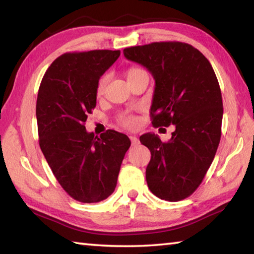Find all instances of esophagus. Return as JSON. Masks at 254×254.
I'll list each match as a JSON object with an SVG mask.
<instances>
[{"instance_id":"esophagus-1","label":"esophagus","mask_w":254,"mask_h":254,"mask_svg":"<svg viewBox=\"0 0 254 254\" xmlns=\"http://www.w3.org/2000/svg\"><path fill=\"white\" fill-rule=\"evenodd\" d=\"M129 138H130V141H131V145L132 146L139 145V139H138L136 136H129Z\"/></svg>"}]
</instances>
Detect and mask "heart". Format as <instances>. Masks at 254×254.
Segmentation results:
<instances>
[{
  "label": "heart",
  "mask_w": 254,
  "mask_h": 254,
  "mask_svg": "<svg viewBox=\"0 0 254 254\" xmlns=\"http://www.w3.org/2000/svg\"><path fill=\"white\" fill-rule=\"evenodd\" d=\"M142 69L138 68V67H131L129 68L127 71V79L130 80L131 78L136 77L137 75H139L140 73H142ZM107 83V76H103L102 78L99 79V82L97 84V95H102L105 90V86H106ZM119 122H121L124 126H126L128 128H133L137 126V119L136 117L131 116V115H123L119 118Z\"/></svg>",
  "instance_id": "heart-1"
}]
</instances>
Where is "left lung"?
<instances>
[{
  "label": "left lung",
  "mask_w": 254,
  "mask_h": 254,
  "mask_svg": "<svg viewBox=\"0 0 254 254\" xmlns=\"http://www.w3.org/2000/svg\"><path fill=\"white\" fill-rule=\"evenodd\" d=\"M124 55L155 79L152 125L176 127L167 142L151 132L139 138L151 152L148 188L158 198L179 201L202 183L218 149L223 106L217 76L202 53L186 43L132 46Z\"/></svg>",
  "instance_id": "left-lung-1"
}]
</instances>
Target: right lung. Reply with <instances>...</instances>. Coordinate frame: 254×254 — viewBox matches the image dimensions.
<instances>
[{"label":"right lung","mask_w":254,"mask_h":254,"mask_svg":"<svg viewBox=\"0 0 254 254\" xmlns=\"http://www.w3.org/2000/svg\"><path fill=\"white\" fill-rule=\"evenodd\" d=\"M121 51L65 53L53 62L37 94L40 147L66 192L79 202H99L111 195L129 138L116 130L95 136L85 122L96 107L97 84Z\"/></svg>","instance_id":"add662e5"}]
</instances>
